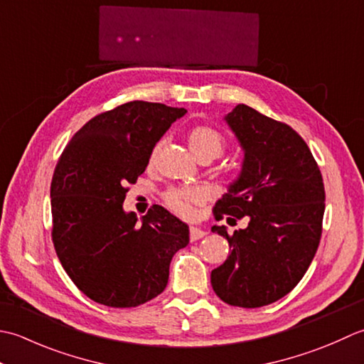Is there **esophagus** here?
I'll use <instances>...</instances> for the list:
<instances>
[{"instance_id":"esophagus-1","label":"esophagus","mask_w":364,"mask_h":364,"mask_svg":"<svg viewBox=\"0 0 364 364\" xmlns=\"http://www.w3.org/2000/svg\"><path fill=\"white\" fill-rule=\"evenodd\" d=\"M205 234H207V232L203 231V229L195 228V226L190 228V240H191V242H196V240H199V239H203V237H204Z\"/></svg>"}]
</instances>
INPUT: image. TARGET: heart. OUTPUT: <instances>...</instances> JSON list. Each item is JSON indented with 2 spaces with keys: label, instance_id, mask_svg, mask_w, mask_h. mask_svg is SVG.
<instances>
[{
  "label": "heart",
  "instance_id": "heart-1",
  "mask_svg": "<svg viewBox=\"0 0 364 364\" xmlns=\"http://www.w3.org/2000/svg\"><path fill=\"white\" fill-rule=\"evenodd\" d=\"M188 144L190 149L196 157L201 159H217L220 157L223 151L226 149V138L223 133L217 129L210 127V125H196L188 132ZM160 149V144L154 147L151 152L149 161L155 160ZM205 201L204 190L198 187H185V188H171L165 193V203L166 205L176 212L181 217H190L193 212V207L198 204H203Z\"/></svg>",
  "mask_w": 364,
  "mask_h": 364
}]
</instances>
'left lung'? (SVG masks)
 <instances>
[{
    "label": "left lung",
    "instance_id": "obj_1",
    "mask_svg": "<svg viewBox=\"0 0 364 364\" xmlns=\"http://www.w3.org/2000/svg\"><path fill=\"white\" fill-rule=\"evenodd\" d=\"M225 119L245 159L213 217H248V226L232 235L225 226L212 228L232 250L212 270L210 283L228 305L261 308L291 292L313 261L322 235L323 181L308 144L287 124L243 103Z\"/></svg>",
    "mask_w": 364,
    "mask_h": 364
}]
</instances>
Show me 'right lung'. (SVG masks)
<instances>
[{
    "label": "right lung",
    "instance_id": "add662e5",
    "mask_svg": "<svg viewBox=\"0 0 364 364\" xmlns=\"http://www.w3.org/2000/svg\"><path fill=\"white\" fill-rule=\"evenodd\" d=\"M187 109L135 100L87 121L65 146L51 179V239L64 270L89 299L135 308L165 291L188 226L161 205L138 223L122 209L127 185Z\"/></svg>",
    "mask_w": 364,
    "mask_h": 364
}]
</instances>
